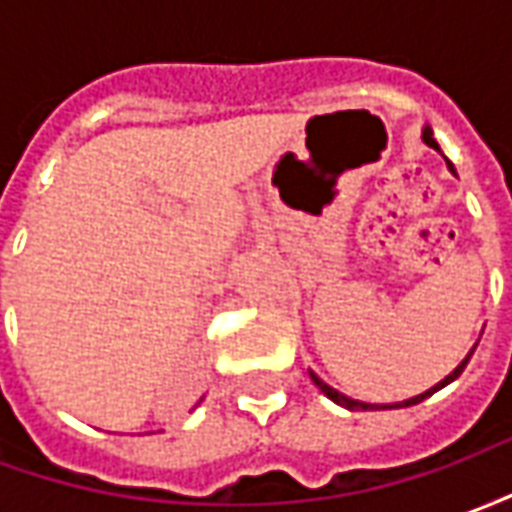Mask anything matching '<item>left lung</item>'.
I'll use <instances>...</instances> for the list:
<instances>
[{"label": "left lung", "mask_w": 512, "mask_h": 512, "mask_svg": "<svg viewBox=\"0 0 512 512\" xmlns=\"http://www.w3.org/2000/svg\"><path fill=\"white\" fill-rule=\"evenodd\" d=\"M422 139H425V145H430V147H433V150H439V142H436V139H433V131H430V126H425V131H422ZM447 167H450V172H455V167H452L450 161H447ZM474 348H477V345H474ZM474 348H472V351H469V354H466V359H463L461 365L455 367V370H452L450 376L444 378V381H439V384H436V386H430L428 392H422V395H417V397H408V400H403V403H381V406H378V403H362V400H351V397L343 395V392H337V389H334V386H329V384H326V381H321V378L315 376V373H312V370H310V378H312V381H315V386H318V389H321L323 395L329 397V400H334V403H337V406L348 408V411H376V408H403V406H417V403H422V400H425V397H430V395H433V392H439L441 386H447V384H450V381H455V378L461 376V373H463V367H466V362H469V359H472Z\"/></svg>", "instance_id": "obj_1"}]
</instances>
